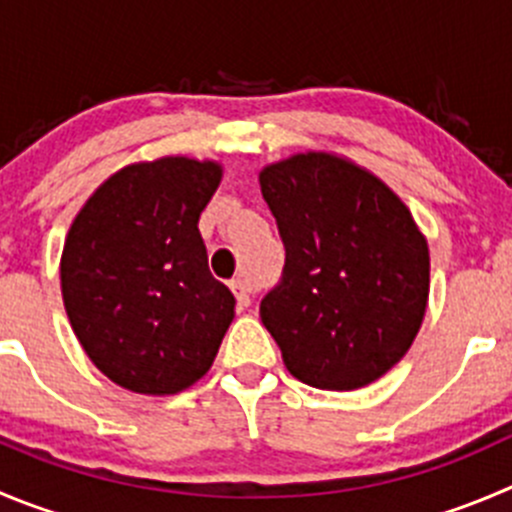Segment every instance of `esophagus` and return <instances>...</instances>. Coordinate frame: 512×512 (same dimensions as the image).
I'll return each mask as SVG.
<instances>
[{
	"label": "esophagus",
	"instance_id": "34e87169",
	"mask_svg": "<svg viewBox=\"0 0 512 512\" xmlns=\"http://www.w3.org/2000/svg\"><path fill=\"white\" fill-rule=\"evenodd\" d=\"M231 289H233V294H236L238 306H248V304H251L253 286L248 284V279H243V276H236V279L231 281Z\"/></svg>",
	"mask_w": 512,
	"mask_h": 512
}]
</instances>
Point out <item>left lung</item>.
<instances>
[{
  "mask_svg": "<svg viewBox=\"0 0 512 512\" xmlns=\"http://www.w3.org/2000/svg\"><path fill=\"white\" fill-rule=\"evenodd\" d=\"M259 180L286 248L261 321L286 369L316 389L367 387L405 357L425 319V236L377 175L332 153L291 155Z\"/></svg>",
  "mask_w": 512,
  "mask_h": 512,
  "instance_id": "left-lung-1",
  "label": "left lung"
}]
</instances>
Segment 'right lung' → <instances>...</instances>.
I'll list each match as a JSON object with an SVG mask.
<instances>
[{
    "label": "right lung",
    "instance_id": "add662e5",
    "mask_svg": "<svg viewBox=\"0 0 512 512\" xmlns=\"http://www.w3.org/2000/svg\"><path fill=\"white\" fill-rule=\"evenodd\" d=\"M221 165L183 155L125 165L65 238L62 301L90 362L138 394H175L211 369L236 299L208 271L198 218Z\"/></svg>",
    "mask_w": 512,
    "mask_h": 512
}]
</instances>
